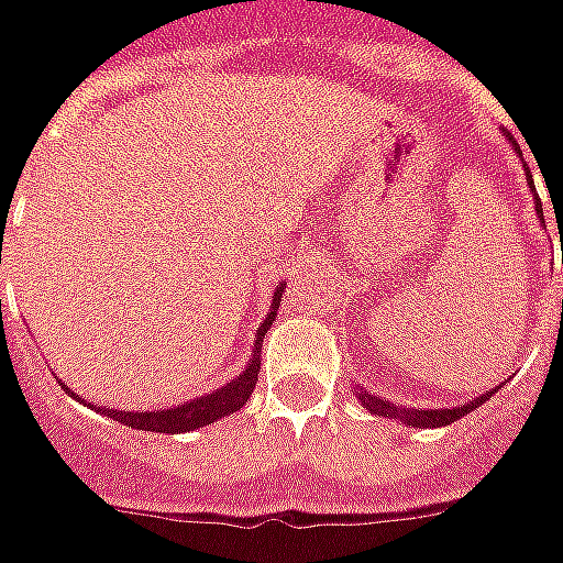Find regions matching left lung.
I'll use <instances>...</instances> for the list:
<instances>
[{
  "label": "left lung",
  "instance_id": "1",
  "mask_svg": "<svg viewBox=\"0 0 563 563\" xmlns=\"http://www.w3.org/2000/svg\"><path fill=\"white\" fill-rule=\"evenodd\" d=\"M518 148V145H515ZM518 155H521V148H518ZM530 188H533V179H530ZM537 210L542 213L540 207V198H537ZM494 393V390H490ZM490 393H482V396H475L473 402H463V405H454V408H442V411H432V408H396L393 402L387 399H377L372 393H363L360 390V402L377 415V418H396V420H405L408 427H445V423H454L457 418L463 415H470L473 408H478L482 402H487V396Z\"/></svg>",
  "mask_w": 563,
  "mask_h": 563
}]
</instances>
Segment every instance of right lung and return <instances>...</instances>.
Masks as SVG:
<instances>
[{"label":"right lung","instance_id":"1","mask_svg":"<svg viewBox=\"0 0 563 563\" xmlns=\"http://www.w3.org/2000/svg\"><path fill=\"white\" fill-rule=\"evenodd\" d=\"M280 295H283V283L280 289L274 292V308L262 322L258 329V338H255V353L250 368L243 372L241 377H234L231 384H225L222 390L210 393V396H200V399H191V402L179 405V408H164V411H118V408H106V415L131 430H152V432H186L195 430V427H207L213 420L225 418V415H234L241 411L243 402L253 396L255 380H258V365H262V347L258 341L265 338V332L271 329V322L277 317V308H280ZM103 411V408H100Z\"/></svg>","mask_w":563,"mask_h":563}]
</instances>
